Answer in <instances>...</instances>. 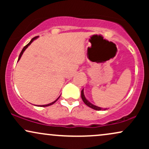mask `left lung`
<instances>
[{
  "mask_svg": "<svg viewBox=\"0 0 149 149\" xmlns=\"http://www.w3.org/2000/svg\"><path fill=\"white\" fill-rule=\"evenodd\" d=\"M81 98H82V100H83V102H84V103L86 104V105L88 106V107L92 108V109H95V110H97V111H100V110H102V109H102V108L97 107V106L94 105V104H92V103H90V102H89V101L87 100L86 98H85V95H84V90H83V89L81 90ZM106 109H104V110H106Z\"/></svg>",
  "mask_w": 149,
  "mask_h": 149,
  "instance_id": "obj_1",
  "label": "left lung"
}]
</instances>
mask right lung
I'll return each instance as SVG.
<instances>
[{
	"label": "right lung",
	"mask_w": 149,
	"mask_h": 149,
	"mask_svg": "<svg viewBox=\"0 0 149 149\" xmlns=\"http://www.w3.org/2000/svg\"><path fill=\"white\" fill-rule=\"evenodd\" d=\"M38 38V36H36V37H34V38H32V39H31V41H30L29 42V43H28V44H27V45H26V46H24V48H23V49H22V52H21V53H20L19 56V58H18V61H19V59H20V58H21V57H22V54H23V53H24V51H25V49H26V48H27V47H29V45H31V42H33L34 40H36V39H37V38ZM59 97H60V96H59ZM59 97H58V98H57V100H56L55 101H54V102H52V103H49V104H45V105H40V106H38V107H48V106H50V105H52V104H54V103H55V102H57V101L58 100V99H59Z\"/></svg>",
	"instance_id": "right-lung-1"
}]
</instances>
